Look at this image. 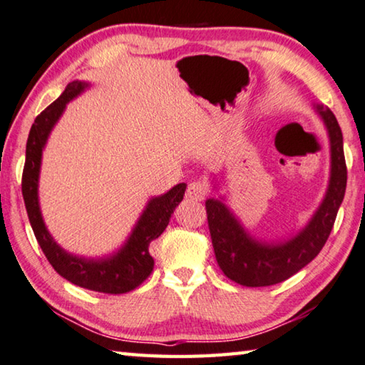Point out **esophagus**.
Returning a JSON list of instances; mask_svg holds the SVG:
<instances>
[{"instance_id": "34e87169", "label": "esophagus", "mask_w": 365, "mask_h": 365, "mask_svg": "<svg viewBox=\"0 0 365 365\" xmlns=\"http://www.w3.org/2000/svg\"><path fill=\"white\" fill-rule=\"evenodd\" d=\"M209 195V188L205 182L195 180L188 185L187 188V197L188 200H195V201H202L205 197Z\"/></svg>"}]
</instances>
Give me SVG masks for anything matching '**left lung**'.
<instances>
[{
    "label": "left lung",
    "instance_id": "8db88e82",
    "mask_svg": "<svg viewBox=\"0 0 365 365\" xmlns=\"http://www.w3.org/2000/svg\"><path fill=\"white\" fill-rule=\"evenodd\" d=\"M330 140V178L325 196L304 228L285 242L267 243L251 237L224 197L206 201L207 224L219 267L243 287H269L289 279L316 257L329 238L346 191L343 133L329 108L314 104ZM215 188V187H214Z\"/></svg>",
    "mask_w": 365,
    "mask_h": 365
}]
</instances>
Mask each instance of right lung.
I'll return each mask as SVG.
<instances>
[{
    "mask_svg": "<svg viewBox=\"0 0 365 365\" xmlns=\"http://www.w3.org/2000/svg\"><path fill=\"white\" fill-rule=\"evenodd\" d=\"M88 86L90 85L86 82L73 80L66 86L64 93L56 101L49 104L40 115H36L34 125L30 128L26 148L22 195L36 242H38L41 251L45 252L54 270L77 287L91 289V292L120 294L132 292L150 277L154 267V259L150 255V245L165 230L175 207L183 200L187 185L178 183L168 193L151 197L125 243L110 256L96 259L82 257L71 255V252L61 248L54 242L51 233L48 232L40 211L38 178L41 154L45 150L49 133L64 113L66 104L80 93H83Z\"/></svg>",
    "mask_w": 365,
    "mask_h": 365,
    "instance_id": "add662e5",
    "label": "right lung"
}]
</instances>
